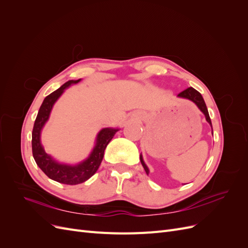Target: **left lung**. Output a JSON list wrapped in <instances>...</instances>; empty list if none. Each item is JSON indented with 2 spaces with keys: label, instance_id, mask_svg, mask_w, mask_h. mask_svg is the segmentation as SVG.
<instances>
[{
  "label": "left lung",
  "instance_id": "obj_1",
  "mask_svg": "<svg viewBox=\"0 0 248 248\" xmlns=\"http://www.w3.org/2000/svg\"><path fill=\"white\" fill-rule=\"evenodd\" d=\"M178 97H180V98H184V99H188L190 101H192L196 106L199 108V109L202 112V114L205 115V118H206V121L210 124V126H211L212 128V123H211V119H210V116H209V112H208V109H207V107H206V103L204 101V98H202V96L201 95L200 92H198L196 89L193 88H188L184 90L183 92H181L180 94H178ZM212 134H213V129H212ZM140 162L142 164V167H144L147 175H149V169L147 167V164L145 163L144 159H142V155L140 154Z\"/></svg>",
  "mask_w": 248,
  "mask_h": 248
}]
</instances>
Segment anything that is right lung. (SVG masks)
Wrapping results in <instances>:
<instances>
[{
  "mask_svg": "<svg viewBox=\"0 0 248 248\" xmlns=\"http://www.w3.org/2000/svg\"><path fill=\"white\" fill-rule=\"evenodd\" d=\"M80 80V78L77 80H68L55 92H52L44 98L38 115L36 117L32 132V152L37 166L49 179L59 183L68 185L80 184L87 181L95 174L102 161L104 150H106L111 139L114 138L116 132L119 131V128H112V127L102 128L97 134L95 146L91 153L85 160L77 164L60 162L46 152L41 144V131L44 125L48 121L52 107L67 88L78 84Z\"/></svg>",
  "mask_w": 248,
  "mask_h": 248,
  "instance_id": "right-lung-1",
  "label": "right lung"
}]
</instances>
